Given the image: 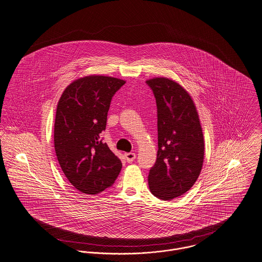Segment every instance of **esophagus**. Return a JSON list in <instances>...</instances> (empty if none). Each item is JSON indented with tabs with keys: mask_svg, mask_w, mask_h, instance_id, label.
I'll use <instances>...</instances> for the list:
<instances>
[{
	"mask_svg": "<svg viewBox=\"0 0 262 262\" xmlns=\"http://www.w3.org/2000/svg\"><path fill=\"white\" fill-rule=\"evenodd\" d=\"M136 158V154L135 153H125V159L128 163L133 162V160Z\"/></svg>",
	"mask_w": 262,
	"mask_h": 262,
	"instance_id": "obj_1",
	"label": "esophagus"
}]
</instances>
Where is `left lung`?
I'll use <instances>...</instances> for the list:
<instances>
[{"label":"left lung","instance_id":"8db88e82","mask_svg":"<svg viewBox=\"0 0 262 262\" xmlns=\"http://www.w3.org/2000/svg\"><path fill=\"white\" fill-rule=\"evenodd\" d=\"M157 104L158 151L148 184L159 199L183 195L196 182L204 160V137L190 94L175 80L155 77L146 81Z\"/></svg>","mask_w":262,"mask_h":262}]
</instances>
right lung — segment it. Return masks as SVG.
<instances>
[{
	"label": "right lung",
	"instance_id": "right-lung-1",
	"mask_svg": "<svg viewBox=\"0 0 262 262\" xmlns=\"http://www.w3.org/2000/svg\"><path fill=\"white\" fill-rule=\"evenodd\" d=\"M126 81L90 75L73 81L59 99L54 146L65 176L77 190L97 194L113 185L119 158L101 139L111 99Z\"/></svg>",
	"mask_w": 262,
	"mask_h": 262
}]
</instances>
